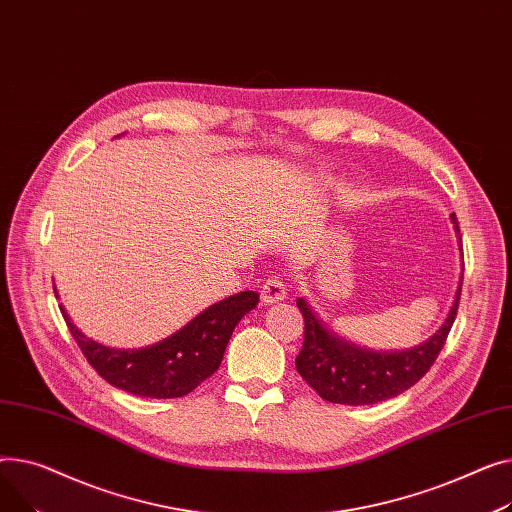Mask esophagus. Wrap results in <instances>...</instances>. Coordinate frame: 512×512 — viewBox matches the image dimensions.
<instances>
[{"instance_id": "obj_1", "label": "esophagus", "mask_w": 512, "mask_h": 512, "mask_svg": "<svg viewBox=\"0 0 512 512\" xmlns=\"http://www.w3.org/2000/svg\"><path fill=\"white\" fill-rule=\"evenodd\" d=\"M260 295L266 304H277L287 297V285L279 275L268 277L260 287Z\"/></svg>"}]
</instances>
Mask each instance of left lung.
<instances>
[{
  "label": "left lung",
  "instance_id": "8db88e82",
  "mask_svg": "<svg viewBox=\"0 0 512 512\" xmlns=\"http://www.w3.org/2000/svg\"><path fill=\"white\" fill-rule=\"evenodd\" d=\"M450 217L461 239L457 215ZM461 283L453 308L436 335L415 349L395 353H376L341 341L320 324L306 299H297V308L304 316V345L295 357L299 376L328 403L372 405L401 395L434 366L457 318Z\"/></svg>",
  "mask_w": 512,
  "mask_h": 512
}]
</instances>
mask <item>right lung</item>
I'll return each instance as SVG.
<instances>
[{"mask_svg": "<svg viewBox=\"0 0 512 512\" xmlns=\"http://www.w3.org/2000/svg\"><path fill=\"white\" fill-rule=\"evenodd\" d=\"M258 304V293L242 291L210 306L175 335L144 349H109L86 339L59 306L86 362L109 384L150 399L186 397L213 376L233 328Z\"/></svg>", "mask_w": 512, "mask_h": 512, "instance_id": "1", "label": "right lung"}]
</instances>
